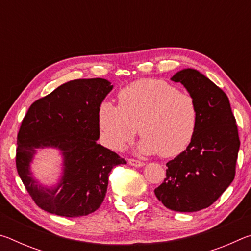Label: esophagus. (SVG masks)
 <instances>
[{"instance_id": "esophagus-1", "label": "esophagus", "mask_w": 251, "mask_h": 251, "mask_svg": "<svg viewBox=\"0 0 251 251\" xmlns=\"http://www.w3.org/2000/svg\"><path fill=\"white\" fill-rule=\"evenodd\" d=\"M128 164L131 165V166H135V167H142V166H144V165H145L143 163V161L137 160V159H133V158L128 159Z\"/></svg>"}]
</instances>
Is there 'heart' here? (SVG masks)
Masks as SVG:
<instances>
[{
  "label": "heart",
  "instance_id": "1",
  "mask_svg": "<svg viewBox=\"0 0 251 251\" xmlns=\"http://www.w3.org/2000/svg\"><path fill=\"white\" fill-rule=\"evenodd\" d=\"M118 106L103 100L97 121L106 145L122 151L138 133V150L168 158L184 151L196 134L199 112L188 92L161 79H141L120 91Z\"/></svg>",
  "mask_w": 251,
  "mask_h": 251
}]
</instances>
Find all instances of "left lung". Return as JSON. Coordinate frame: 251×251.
Masks as SVG:
<instances>
[{
	"instance_id": "obj_1",
	"label": "left lung",
	"mask_w": 251,
	"mask_h": 251,
	"mask_svg": "<svg viewBox=\"0 0 251 251\" xmlns=\"http://www.w3.org/2000/svg\"><path fill=\"white\" fill-rule=\"evenodd\" d=\"M171 79L195 97L199 121L192 143L166 164V178L154 192L168 209L198 211L217 201L235 178L240 146L236 118L225 92L198 71L182 70Z\"/></svg>"
}]
</instances>
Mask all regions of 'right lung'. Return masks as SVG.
Instances as JSON below:
<instances>
[{"label":"right lung","mask_w":251,"mask_h":251,"mask_svg":"<svg viewBox=\"0 0 251 251\" xmlns=\"http://www.w3.org/2000/svg\"><path fill=\"white\" fill-rule=\"evenodd\" d=\"M113 85L104 78L75 79L29 106L21 124L16 169L41 209L63 217H80L99 209L113 167L126 164L115 151L97 144V109ZM55 147L65 157L59 185L44 189L32 179L29 163L37 148Z\"/></svg>","instance_id":"right-lung-1"}]
</instances>
